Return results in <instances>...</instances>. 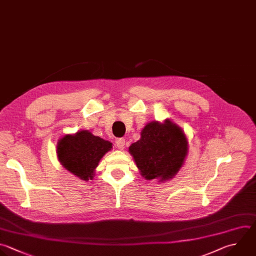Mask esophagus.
<instances>
[{
	"mask_svg": "<svg viewBox=\"0 0 256 256\" xmlns=\"http://www.w3.org/2000/svg\"><path fill=\"white\" fill-rule=\"evenodd\" d=\"M116 145H117V147H118L120 150H122V149L124 148V146H125V139H124V138H119V139L116 141Z\"/></svg>",
	"mask_w": 256,
	"mask_h": 256,
	"instance_id": "esophagus-1",
	"label": "esophagus"
}]
</instances>
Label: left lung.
I'll return each instance as SVG.
<instances>
[{"label":"left lung","mask_w":256,"mask_h":256,"mask_svg":"<svg viewBox=\"0 0 256 256\" xmlns=\"http://www.w3.org/2000/svg\"><path fill=\"white\" fill-rule=\"evenodd\" d=\"M141 175L160 181L172 178L187 155V140L182 130L172 122H151L141 132V138L129 147Z\"/></svg>","instance_id":"8db88e82"}]
</instances>
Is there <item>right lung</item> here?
I'll return each mask as SVG.
<instances>
[{"label": "right lung", "mask_w": 256, "mask_h": 256, "mask_svg": "<svg viewBox=\"0 0 256 256\" xmlns=\"http://www.w3.org/2000/svg\"><path fill=\"white\" fill-rule=\"evenodd\" d=\"M111 148L112 143L109 141L94 136L89 131H81L64 136L58 143L57 155L68 171L88 181L93 178L101 158Z\"/></svg>", "instance_id": "1"}]
</instances>
